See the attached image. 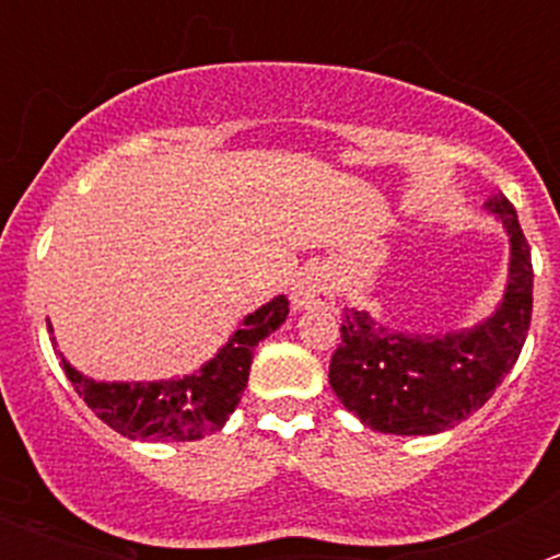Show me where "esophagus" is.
Returning <instances> with one entry per match:
<instances>
[{
  "mask_svg": "<svg viewBox=\"0 0 560 560\" xmlns=\"http://www.w3.org/2000/svg\"><path fill=\"white\" fill-rule=\"evenodd\" d=\"M291 300H294L296 311L328 308V305H334L336 291H334V283H330L328 271L319 269V266H314V269H305L303 277L296 280Z\"/></svg>",
  "mask_w": 560,
  "mask_h": 560,
  "instance_id": "1",
  "label": "esophagus"
}]
</instances>
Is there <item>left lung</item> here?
Here are the masks:
<instances>
[{
    "label": "left lung",
    "mask_w": 560,
    "mask_h": 560,
    "mask_svg": "<svg viewBox=\"0 0 560 560\" xmlns=\"http://www.w3.org/2000/svg\"><path fill=\"white\" fill-rule=\"evenodd\" d=\"M485 210L511 237L508 285L488 319L448 334H400L368 311L345 308L328 378L364 427L384 434L446 432L485 407L516 364L533 314L530 246L502 192H493Z\"/></svg>",
    "instance_id": "left-lung-1"
}]
</instances>
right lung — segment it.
<instances>
[{
    "label": "right lung",
    "mask_w": 560,
    "mask_h": 560,
    "mask_svg": "<svg viewBox=\"0 0 560 560\" xmlns=\"http://www.w3.org/2000/svg\"><path fill=\"white\" fill-rule=\"evenodd\" d=\"M289 316L283 294L249 314L224 348L190 375L165 381H95L78 373L61 355L63 373L97 418L128 440L185 443L219 432L249 381L252 355Z\"/></svg>",
    "instance_id": "right-lung-1"
}]
</instances>
